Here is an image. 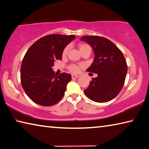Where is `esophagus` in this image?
Listing matches in <instances>:
<instances>
[{
	"instance_id": "34e87169",
	"label": "esophagus",
	"mask_w": 149,
	"mask_h": 149,
	"mask_svg": "<svg viewBox=\"0 0 149 149\" xmlns=\"http://www.w3.org/2000/svg\"><path fill=\"white\" fill-rule=\"evenodd\" d=\"M78 77H79V76H78V75H72V79H76V78H78Z\"/></svg>"
}]
</instances>
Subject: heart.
Wrapping results in <instances>:
<instances>
[{"label":"heart","mask_w":149,"mask_h":149,"mask_svg":"<svg viewBox=\"0 0 149 149\" xmlns=\"http://www.w3.org/2000/svg\"><path fill=\"white\" fill-rule=\"evenodd\" d=\"M78 46H79L80 52L83 50H85V49L91 48L88 44H79ZM68 49H69V47L68 46L64 49V50L63 51V56H66L68 52ZM80 69H81V66L76 65V64H71V65L69 66L70 71L72 73H75V74H77V73L79 72L80 71Z\"/></svg>","instance_id":"b5f03b06"}]
</instances>
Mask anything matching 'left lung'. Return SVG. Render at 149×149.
Wrapping results in <instances>:
<instances>
[{
	"label": "left lung",
	"instance_id": "obj_1",
	"mask_svg": "<svg viewBox=\"0 0 149 149\" xmlns=\"http://www.w3.org/2000/svg\"><path fill=\"white\" fill-rule=\"evenodd\" d=\"M80 40L91 45L95 55L86 71L98 74L84 91L85 94L96 102L111 100L120 93L125 81L128 67L123 53L111 41L104 37L84 36Z\"/></svg>",
	"mask_w": 149,
	"mask_h": 149
}]
</instances>
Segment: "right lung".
Masks as SVG:
<instances>
[{
    "mask_svg": "<svg viewBox=\"0 0 149 149\" xmlns=\"http://www.w3.org/2000/svg\"><path fill=\"white\" fill-rule=\"evenodd\" d=\"M74 35L50 34L34 42L25 53L21 66V83L30 99L42 106H51L63 98L71 75H55L52 67L62 60L63 51Z\"/></svg>",
    "mask_w": 149,
    "mask_h": 149,
    "instance_id": "add662e5",
    "label": "right lung"
}]
</instances>
